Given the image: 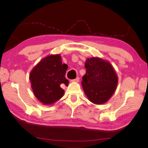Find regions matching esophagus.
Wrapping results in <instances>:
<instances>
[{
	"label": "esophagus",
	"mask_w": 148,
	"mask_h": 148,
	"mask_svg": "<svg viewBox=\"0 0 148 148\" xmlns=\"http://www.w3.org/2000/svg\"><path fill=\"white\" fill-rule=\"evenodd\" d=\"M79 77H76V79H72V80H71V82H76V83H77V82H79Z\"/></svg>",
	"instance_id": "esophagus-1"
}]
</instances>
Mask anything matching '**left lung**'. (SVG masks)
Listing matches in <instances>:
<instances>
[{"instance_id": "8db88e82", "label": "left lung", "mask_w": 148, "mask_h": 148, "mask_svg": "<svg viewBox=\"0 0 148 148\" xmlns=\"http://www.w3.org/2000/svg\"><path fill=\"white\" fill-rule=\"evenodd\" d=\"M84 67L86 74L81 81L83 88L90 101L102 104L114 93L118 76L109 62L99 58H88Z\"/></svg>"}]
</instances>
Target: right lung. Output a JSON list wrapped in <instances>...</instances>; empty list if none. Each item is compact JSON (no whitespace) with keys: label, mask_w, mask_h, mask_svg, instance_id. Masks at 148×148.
I'll list each match as a JSON object with an SVG mask.
<instances>
[{"label":"right lung","mask_w":148,"mask_h":148,"mask_svg":"<svg viewBox=\"0 0 148 148\" xmlns=\"http://www.w3.org/2000/svg\"><path fill=\"white\" fill-rule=\"evenodd\" d=\"M68 66L62 64L60 55H52L41 60L30 74L33 92L36 98L45 105L51 104L64 94L62 85L68 86L65 76Z\"/></svg>","instance_id":"obj_1"}]
</instances>
